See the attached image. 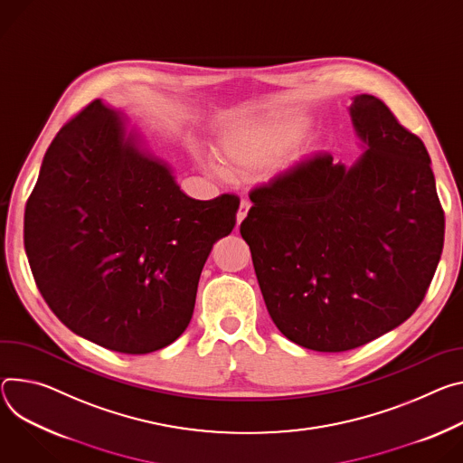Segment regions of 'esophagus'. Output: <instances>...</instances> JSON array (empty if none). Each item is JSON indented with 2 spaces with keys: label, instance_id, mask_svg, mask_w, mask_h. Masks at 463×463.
<instances>
[{
  "label": "esophagus",
  "instance_id": "1",
  "mask_svg": "<svg viewBox=\"0 0 463 463\" xmlns=\"http://www.w3.org/2000/svg\"><path fill=\"white\" fill-rule=\"evenodd\" d=\"M249 208H250V203H249V201H241V203H240V210H238V216H236V225H238V227H240V223L247 218Z\"/></svg>",
  "mask_w": 463,
  "mask_h": 463
}]
</instances>
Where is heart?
I'll return each instance as SVG.
<instances>
[{
	"mask_svg": "<svg viewBox=\"0 0 463 463\" xmlns=\"http://www.w3.org/2000/svg\"><path fill=\"white\" fill-rule=\"evenodd\" d=\"M305 129L307 118L293 114L240 125L218 140L216 153L231 167L229 172L249 175L284 156L298 144Z\"/></svg>",
	"mask_w": 463,
	"mask_h": 463,
	"instance_id": "heart-1",
	"label": "heart"
}]
</instances>
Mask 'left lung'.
Wrapping results in <instances>:
<instances>
[{
  "label": "left lung",
  "mask_w": 463,
  "mask_h": 463,
  "mask_svg": "<svg viewBox=\"0 0 463 463\" xmlns=\"http://www.w3.org/2000/svg\"><path fill=\"white\" fill-rule=\"evenodd\" d=\"M360 156L316 155L249 194L240 225L268 312L288 340L356 349L425 299L445 236L430 156L374 96L353 98Z\"/></svg>",
  "instance_id": "1"
}]
</instances>
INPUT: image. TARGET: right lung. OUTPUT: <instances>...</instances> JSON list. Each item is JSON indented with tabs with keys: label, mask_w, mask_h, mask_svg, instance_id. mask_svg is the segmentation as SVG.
<instances>
[{
	"label": "right lung",
	"mask_w": 463,
	"mask_h": 463,
	"mask_svg": "<svg viewBox=\"0 0 463 463\" xmlns=\"http://www.w3.org/2000/svg\"><path fill=\"white\" fill-rule=\"evenodd\" d=\"M240 199L188 197L121 110L92 101L59 131L24 220L36 286L77 335L146 354L186 330L203 266Z\"/></svg>",
	"instance_id": "right-lung-1"
}]
</instances>
